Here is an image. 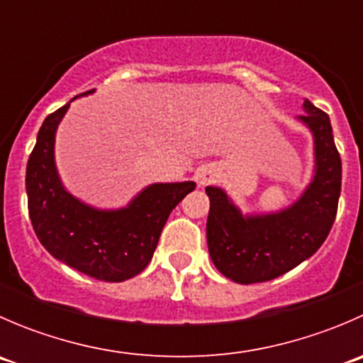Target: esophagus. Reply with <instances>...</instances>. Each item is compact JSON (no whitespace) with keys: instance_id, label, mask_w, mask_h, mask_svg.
Wrapping results in <instances>:
<instances>
[{"instance_id":"esophagus-1","label":"esophagus","mask_w":363,"mask_h":363,"mask_svg":"<svg viewBox=\"0 0 363 363\" xmlns=\"http://www.w3.org/2000/svg\"><path fill=\"white\" fill-rule=\"evenodd\" d=\"M212 177H214V174H212L211 170H205V172H202V174L199 175V182H200V184H207V182L211 181Z\"/></svg>"}]
</instances>
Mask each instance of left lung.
<instances>
[{
  "label": "left lung",
  "mask_w": 363,
  "mask_h": 363,
  "mask_svg": "<svg viewBox=\"0 0 363 363\" xmlns=\"http://www.w3.org/2000/svg\"><path fill=\"white\" fill-rule=\"evenodd\" d=\"M298 119L314 137V177L291 207L242 216L221 188L207 186L208 255L216 269L239 284L276 279L311 258L330 233L337 214L342 164L330 117L309 100Z\"/></svg>",
  "instance_id": "obj_1"
}]
</instances>
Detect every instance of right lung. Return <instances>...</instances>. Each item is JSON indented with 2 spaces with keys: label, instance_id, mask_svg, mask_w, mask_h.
<instances>
[{
  "label": "right lung",
  "instance_id": "1",
  "mask_svg": "<svg viewBox=\"0 0 363 363\" xmlns=\"http://www.w3.org/2000/svg\"><path fill=\"white\" fill-rule=\"evenodd\" d=\"M69 104L45 117L26 168L28 211L40 244L72 269L108 283L140 274L151 262L172 208L195 182L151 184L128 207L98 211L72 196L54 163L57 124Z\"/></svg>",
  "mask_w": 363,
  "mask_h": 363
}]
</instances>
